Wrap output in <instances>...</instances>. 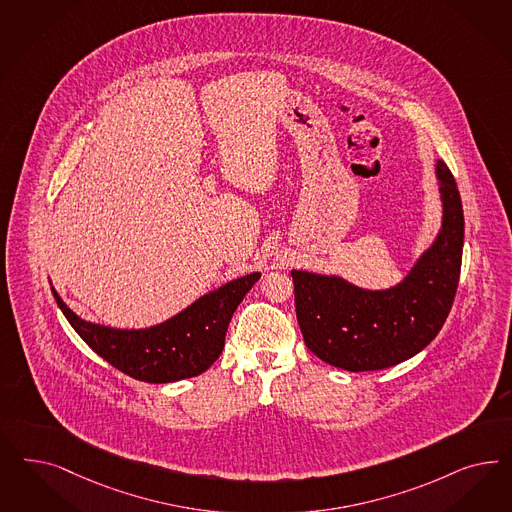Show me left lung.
I'll return each mask as SVG.
<instances>
[{
  "mask_svg": "<svg viewBox=\"0 0 512 512\" xmlns=\"http://www.w3.org/2000/svg\"><path fill=\"white\" fill-rule=\"evenodd\" d=\"M435 175L441 230L396 286L367 290L337 275L292 271L297 322L322 362L352 373L392 367L428 347L443 328L460 281L463 209L443 160Z\"/></svg>",
  "mask_w": 512,
  "mask_h": 512,
  "instance_id": "obj_1",
  "label": "left lung"
}]
</instances>
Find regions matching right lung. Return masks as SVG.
<instances>
[{
	"instance_id": "1",
	"label": "right lung",
	"mask_w": 512,
	"mask_h": 512,
	"mask_svg": "<svg viewBox=\"0 0 512 512\" xmlns=\"http://www.w3.org/2000/svg\"><path fill=\"white\" fill-rule=\"evenodd\" d=\"M260 277L250 273L226 282L169 320L143 330L88 322L67 307L54 286L50 290L71 328L105 362L133 379L164 384L198 377L218 360L231 316Z\"/></svg>"
}]
</instances>
